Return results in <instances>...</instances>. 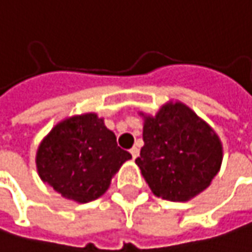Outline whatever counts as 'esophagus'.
Masks as SVG:
<instances>
[{
    "instance_id": "1",
    "label": "esophagus",
    "mask_w": 252,
    "mask_h": 252,
    "mask_svg": "<svg viewBox=\"0 0 252 252\" xmlns=\"http://www.w3.org/2000/svg\"><path fill=\"white\" fill-rule=\"evenodd\" d=\"M129 153H131V156H132V158L135 159V158L138 157V154H140V150H138L137 147H132V148L129 150Z\"/></svg>"
}]
</instances>
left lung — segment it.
Returning a JSON list of instances; mask_svg holds the SVG:
<instances>
[{
	"instance_id": "obj_1",
	"label": "left lung",
	"mask_w": 252,
	"mask_h": 252,
	"mask_svg": "<svg viewBox=\"0 0 252 252\" xmlns=\"http://www.w3.org/2000/svg\"><path fill=\"white\" fill-rule=\"evenodd\" d=\"M137 165L157 197L188 201L218 174L222 147L213 128L181 102L145 117Z\"/></svg>"
}]
</instances>
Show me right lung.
Listing matches in <instances>:
<instances>
[{
	"instance_id": "right-lung-1",
	"label": "right lung",
	"mask_w": 252,
	"mask_h": 252,
	"mask_svg": "<svg viewBox=\"0 0 252 252\" xmlns=\"http://www.w3.org/2000/svg\"><path fill=\"white\" fill-rule=\"evenodd\" d=\"M129 158L102 118L84 114L52 128L39 144L37 168L41 180L57 192L84 204L101 197Z\"/></svg>"
}]
</instances>
